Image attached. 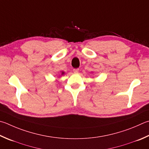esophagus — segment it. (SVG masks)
Instances as JSON below:
<instances>
[{
	"instance_id": "34e87169",
	"label": "esophagus",
	"mask_w": 149,
	"mask_h": 149,
	"mask_svg": "<svg viewBox=\"0 0 149 149\" xmlns=\"http://www.w3.org/2000/svg\"><path fill=\"white\" fill-rule=\"evenodd\" d=\"M73 71H74V72L75 73V74H77V73L79 72V69H78V68L74 69V70H73Z\"/></svg>"
}]
</instances>
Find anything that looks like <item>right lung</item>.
I'll return each mask as SVG.
<instances>
[{
    "mask_svg": "<svg viewBox=\"0 0 149 149\" xmlns=\"http://www.w3.org/2000/svg\"><path fill=\"white\" fill-rule=\"evenodd\" d=\"M64 74H65V73H64V72H63V71H62V72H61V75H64Z\"/></svg>",
    "mask_w": 149,
    "mask_h": 149,
    "instance_id": "obj_1",
    "label": "right lung"
}]
</instances>
